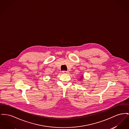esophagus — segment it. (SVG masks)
<instances>
[{"mask_svg":"<svg viewBox=\"0 0 129 129\" xmlns=\"http://www.w3.org/2000/svg\"><path fill=\"white\" fill-rule=\"evenodd\" d=\"M62 73L63 74H68L69 73L68 71H62Z\"/></svg>","mask_w":129,"mask_h":129,"instance_id":"esophagus-1","label":"esophagus"}]
</instances>
